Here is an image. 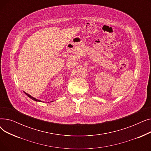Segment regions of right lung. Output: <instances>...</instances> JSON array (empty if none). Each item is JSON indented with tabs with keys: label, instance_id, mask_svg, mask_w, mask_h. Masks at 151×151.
<instances>
[{
	"label": "right lung",
	"instance_id": "obj_1",
	"mask_svg": "<svg viewBox=\"0 0 151 151\" xmlns=\"http://www.w3.org/2000/svg\"><path fill=\"white\" fill-rule=\"evenodd\" d=\"M25 93V94L27 96H28L29 98H30L32 100H35V101H39V102H42L41 100H38V99H35V98H34V97H33L32 96H31L30 95H29V94H28V93H27L26 92H24ZM51 102H52V101H51Z\"/></svg>",
	"mask_w": 151,
	"mask_h": 151
}]
</instances>
